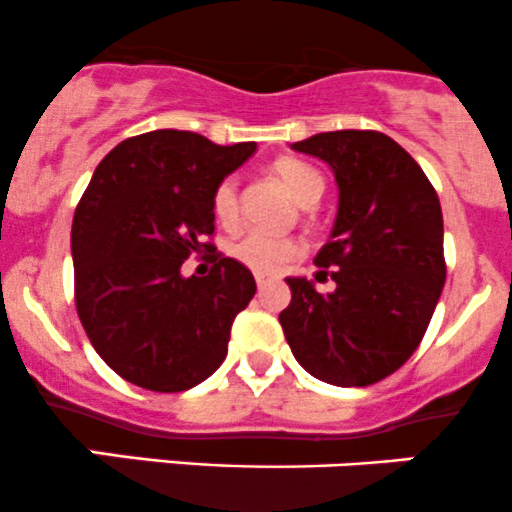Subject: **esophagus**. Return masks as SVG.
I'll use <instances>...</instances> for the list:
<instances>
[{"label":"esophagus","instance_id":"1","mask_svg":"<svg viewBox=\"0 0 512 512\" xmlns=\"http://www.w3.org/2000/svg\"><path fill=\"white\" fill-rule=\"evenodd\" d=\"M266 283H268V276H263V273H256V285H258V290H261Z\"/></svg>","mask_w":512,"mask_h":512}]
</instances>
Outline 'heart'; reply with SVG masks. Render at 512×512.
I'll list each match as a JSON object with an SVG mask.
<instances>
[{
	"instance_id": "1",
	"label": "heart",
	"mask_w": 512,
	"mask_h": 512,
	"mask_svg": "<svg viewBox=\"0 0 512 512\" xmlns=\"http://www.w3.org/2000/svg\"><path fill=\"white\" fill-rule=\"evenodd\" d=\"M271 173L293 195V200L302 207L315 205L324 192V175L310 163L298 161V158H280L271 166ZM212 212L224 227H236L241 217V190L239 178L227 175L217 183L212 192ZM302 244L293 236H273L263 232H251L241 236L232 244V256L246 268L256 273H271L283 263L293 261L300 256Z\"/></svg>"
}]
</instances>
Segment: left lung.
Wrapping results in <instances>:
<instances>
[{"instance_id": "left-lung-1", "label": "left lung", "mask_w": 512, "mask_h": 512, "mask_svg": "<svg viewBox=\"0 0 512 512\" xmlns=\"http://www.w3.org/2000/svg\"><path fill=\"white\" fill-rule=\"evenodd\" d=\"M293 151L329 163L337 180V222L315 258L337 288L322 295L307 278H285L293 300L280 327L310 376L371 386L410 359L442 295L439 197L415 158L381 131H327Z\"/></svg>"}]
</instances>
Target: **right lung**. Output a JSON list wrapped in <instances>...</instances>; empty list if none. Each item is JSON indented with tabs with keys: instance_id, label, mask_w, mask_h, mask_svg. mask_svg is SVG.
I'll list each match as a JSON object with an SVG mask.
<instances>
[{
	"instance_id": "add662e5",
	"label": "right lung",
	"mask_w": 512,
	"mask_h": 512,
	"mask_svg": "<svg viewBox=\"0 0 512 512\" xmlns=\"http://www.w3.org/2000/svg\"><path fill=\"white\" fill-rule=\"evenodd\" d=\"M256 144L217 146L195 131L158 129L114 146L95 168L73 217L75 307L104 364L134 386L180 393L227 356L234 317L256 280L212 251L207 276L185 258L214 249L212 192Z\"/></svg>"
}]
</instances>
